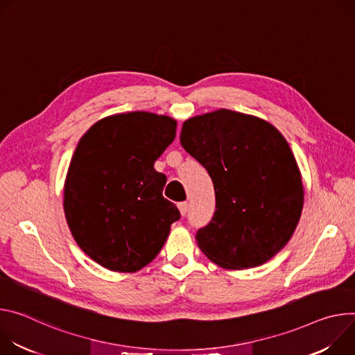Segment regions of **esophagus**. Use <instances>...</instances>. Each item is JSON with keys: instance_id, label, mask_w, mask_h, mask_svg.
Listing matches in <instances>:
<instances>
[{"instance_id": "34e87169", "label": "esophagus", "mask_w": 355, "mask_h": 355, "mask_svg": "<svg viewBox=\"0 0 355 355\" xmlns=\"http://www.w3.org/2000/svg\"><path fill=\"white\" fill-rule=\"evenodd\" d=\"M178 207H179V211H180V214H182V216H186V214H187V211H189V205H187L186 202L179 203V205H178Z\"/></svg>"}]
</instances>
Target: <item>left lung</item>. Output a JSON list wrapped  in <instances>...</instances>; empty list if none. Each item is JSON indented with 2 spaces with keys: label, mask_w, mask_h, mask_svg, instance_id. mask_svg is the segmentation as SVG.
<instances>
[{
  "label": "left lung",
  "mask_w": 355,
  "mask_h": 355,
  "mask_svg": "<svg viewBox=\"0 0 355 355\" xmlns=\"http://www.w3.org/2000/svg\"><path fill=\"white\" fill-rule=\"evenodd\" d=\"M180 144L214 186L213 218L196 232L205 255L227 269L277 255L303 207L300 173L282 134L261 118L223 108L184 121Z\"/></svg>",
  "instance_id": "left-lung-1"
}]
</instances>
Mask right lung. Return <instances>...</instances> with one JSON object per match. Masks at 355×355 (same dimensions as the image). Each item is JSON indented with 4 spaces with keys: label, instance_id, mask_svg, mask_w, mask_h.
Here are the masks:
<instances>
[{
    "label": "right lung",
    "instance_id": "add662e5",
    "mask_svg": "<svg viewBox=\"0 0 355 355\" xmlns=\"http://www.w3.org/2000/svg\"><path fill=\"white\" fill-rule=\"evenodd\" d=\"M176 121L145 111L115 114L78 141L64 182L73 239L93 261L135 272L162 250L178 207L165 199L155 161L173 142Z\"/></svg>",
    "mask_w": 355,
    "mask_h": 355
}]
</instances>
